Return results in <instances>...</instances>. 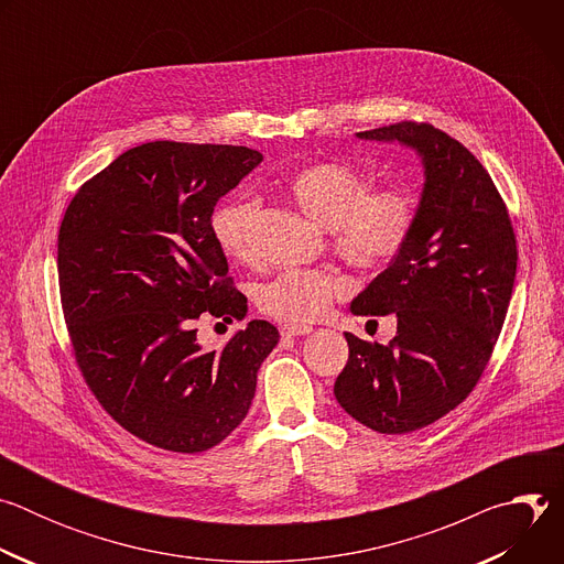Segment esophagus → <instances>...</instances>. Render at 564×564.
<instances>
[{"label": "esophagus", "instance_id": "1", "mask_svg": "<svg viewBox=\"0 0 564 564\" xmlns=\"http://www.w3.org/2000/svg\"><path fill=\"white\" fill-rule=\"evenodd\" d=\"M310 333H312V326H305V324H285V326H281L283 337H303V335H310Z\"/></svg>", "mask_w": 564, "mask_h": 564}]
</instances>
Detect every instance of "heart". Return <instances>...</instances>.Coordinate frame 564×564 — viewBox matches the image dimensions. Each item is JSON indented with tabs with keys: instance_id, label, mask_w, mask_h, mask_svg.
Returning <instances> with one entry per match:
<instances>
[{
	"instance_id": "1",
	"label": "heart",
	"mask_w": 564,
	"mask_h": 564,
	"mask_svg": "<svg viewBox=\"0 0 564 564\" xmlns=\"http://www.w3.org/2000/svg\"><path fill=\"white\" fill-rule=\"evenodd\" d=\"M294 203L333 229V250L357 272L379 274L401 254L415 231L420 205L401 187L372 189V181L339 160H318L288 181ZM259 200L231 196L209 218L216 246L236 261L254 259ZM348 283L328 270L288 268L257 288V305L283 324H307L344 296Z\"/></svg>"
}]
</instances>
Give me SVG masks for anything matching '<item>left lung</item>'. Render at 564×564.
<instances>
[{
  "mask_svg": "<svg viewBox=\"0 0 564 564\" xmlns=\"http://www.w3.org/2000/svg\"><path fill=\"white\" fill-rule=\"evenodd\" d=\"M422 153L426 183L409 246L350 305L394 312L390 344L346 333L348 364L335 381L341 409L364 426L404 435L473 392L505 326L518 265L511 216L479 160L446 131L404 120L361 131Z\"/></svg>",
  "mask_w": 564,
  "mask_h": 564,
  "instance_id": "left-lung-1",
  "label": "left lung"
}]
</instances>
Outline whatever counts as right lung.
<instances>
[{
    "label": "right lung",
    "mask_w": 564,
    "mask_h": 564,
    "mask_svg": "<svg viewBox=\"0 0 564 564\" xmlns=\"http://www.w3.org/2000/svg\"><path fill=\"white\" fill-rule=\"evenodd\" d=\"M263 155L155 140L118 155L70 198L57 279L75 364L100 406L138 440L200 453L246 420L279 330L254 318L223 350L194 324L248 312L209 229L220 196Z\"/></svg>",
    "instance_id": "right-lung-1"
}]
</instances>
